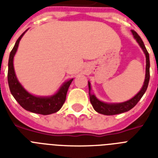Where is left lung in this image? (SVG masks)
<instances>
[{
	"label": "left lung",
	"instance_id": "8db88e82",
	"mask_svg": "<svg viewBox=\"0 0 158 158\" xmlns=\"http://www.w3.org/2000/svg\"><path fill=\"white\" fill-rule=\"evenodd\" d=\"M132 34L134 36L136 42L139 43V45L142 48L143 52H144L145 57H146V71H145V79L143 84V87L139 90L135 96H134L132 98H130L128 101L123 102H119V103H107V102H104L102 101H100L98 98H97V97L94 94H92V87L90 82L89 81V98L90 102L93 106V107L97 112L102 114L106 115H116V114H120V113L126 112L128 110H131L136 104L139 102L141 98L143 96V94L146 92L148 86V83H149V78H150V73H149V68H150V61H149V54L148 52L147 49L145 48L143 42L141 39L139 34H138L135 31L131 30Z\"/></svg>",
	"mask_w": 158,
	"mask_h": 158
}]
</instances>
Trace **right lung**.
<instances>
[{"mask_svg":"<svg viewBox=\"0 0 158 158\" xmlns=\"http://www.w3.org/2000/svg\"><path fill=\"white\" fill-rule=\"evenodd\" d=\"M27 31V30H26ZM26 31L16 41L13 49L11 51L8 62V84L11 94L13 95L18 103L26 110L30 112L41 114V115H50L56 112L62 107L64 104L66 94L69 87L73 81L71 79L67 80L62 84L59 90L52 96H35L28 93L22 84L19 82L14 69V57L18 49L19 41L26 33Z\"/></svg>","mask_w":158,"mask_h":158,"instance_id":"obj_1","label":"right lung"}]
</instances>
